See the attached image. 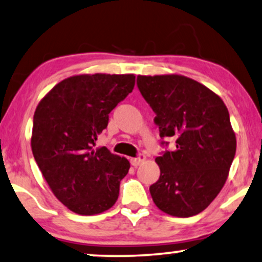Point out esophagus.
Instances as JSON below:
<instances>
[{"label": "esophagus", "instance_id": "obj_1", "mask_svg": "<svg viewBox=\"0 0 262 262\" xmlns=\"http://www.w3.org/2000/svg\"><path fill=\"white\" fill-rule=\"evenodd\" d=\"M145 159H146V156L144 155V153H139L138 157L130 159V163L133 166H138V165H140V164L144 163Z\"/></svg>", "mask_w": 262, "mask_h": 262}]
</instances>
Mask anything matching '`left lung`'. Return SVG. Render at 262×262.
<instances>
[{
    "instance_id": "1",
    "label": "left lung",
    "mask_w": 262,
    "mask_h": 262,
    "mask_svg": "<svg viewBox=\"0 0 262 262\" xmlns=\"http://www.w3.org/2000/svg\"><path fill=\"white\" fill-rule=\"evenodd\" d=\"M137 85L156 114L160 138L176 142L173 151L156 158L160 177L149 187L153 201L175 217L200 213L222 190L235 158L228 107L206 86L182 75H139Z\"/></svg>"
}]
</instances>
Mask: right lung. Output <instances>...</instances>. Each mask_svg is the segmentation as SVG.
<instances>
[{"mask_svg":"<svg viewBox=\"0 0 262 262\" xmlns=\"http://www.w3.org/2000/svg\"><path fill=\"white\" fill-rule=\"evenodd\" d=\"M134 85L133 74L76 75L58 82L38 104L33 157L55 196L75 213H102L117 200L130 164L95 146L109 114Z\"/></svg>","mask_w":262,"mask_h":262,"instance_id":"obj_1","label":"right lung"}]
</instances>
